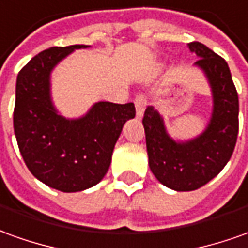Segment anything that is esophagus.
Instances as JSON below:
<instances>
[{
    "label": "esophagus",
    "instance_id": "34e87169",
    "mask_svg": "<svg viewBox=\"0 0 248 248\" xmlns=\"http://www.w3.org/2000/svg\"><path fill=\"white\" fill-rule=\"evenodd\" d=\"M146 105H147V100L144 95L138 94L136 97H135V107H136V116H138V119H141V117H143Z\"/></svg>",
    "mask_w": 248,
    "mask_h": 248
}]
</instances>
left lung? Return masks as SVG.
I'll use <instances>...</instances> for the list:
<instances>
[{"instance_id": "1", "label": "left lung", "mask_w": 248, "mask_h": 248, "mask_svg": "<svg viewBox=\"0 0 248 248\" xmlns=\"http://www.w3.org/2000/svg\"><path fill=\"white\" fill-rule=\"evenodd\" d=\"M187 47L200 58L194 66L204 71L212 89V116L204 132L190 140H174L154 107H147L143 117L150 169L162 185L177 192L196 190L215 178L231 158L239 131L238 92L227 62L202 43Z\"/></svg>"}]
</instances>
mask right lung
<instances>
[{
	"instance_id": "1",
	"label": "right lung",
	"mask_w": 248,
	"mask_h": 248,
	"mask_svg": "<svg viewBox=\"0 0 248 248\" xmlns=\"http://www.w3.org/2000/svg\"><path fill=\"white\" fill-rule=\"evenodd\" d=\"M51 47L20 70L13 127L30 171L49 187L66 193L97 185L110 166L114 144L125 121L135 117L134 102H95L78 119L58 113L51 98V71L74 49Z\"/></svg>"
}]
</instances>
